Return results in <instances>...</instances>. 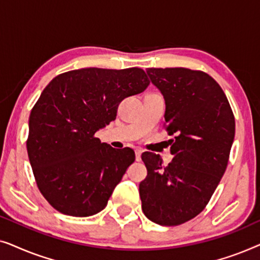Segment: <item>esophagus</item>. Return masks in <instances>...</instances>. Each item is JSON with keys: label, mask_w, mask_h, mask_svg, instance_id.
Wrapping results in <instances>:
<instances>
[{"label": "esophagus", "mask_w": 260, "mask_h": 260, "mask_svg": "<svg viewBox=\"0 0 260 260\" xmlns=\"http://www.w3.org/2000/svg\"><path fill=\"white\" fill-rule=\"evenodd\" d=\"M143 150H142L141 148H136V150H135V154H136V161H141V155Z\"/></svg>", "instance_id": "1"}]
</instances>
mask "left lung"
<instances>
[{"mask_svg": "<svg viewBox=\"0 0 260 260\" xmlns=\"http://www.w3.org/2000/svg\"><path fill=\"white\" fill-rule=\"evenodd\" d=\"M166 101L163 124L174 156L168 166L142 154V211L152 222L177 226L204 211L229 165L236 120L225 92L207 73L184 67L147 70Z\"/></svg>", "mask_w": 260, "mask_h": 260, "instance_id": "8db88e82", "label": "left lung"}]
</instances>
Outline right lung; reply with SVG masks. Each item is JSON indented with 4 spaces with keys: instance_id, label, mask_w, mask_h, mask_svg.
I'll use <instances>...</instances> for the list:
<instances>
[{
    "instance_id": "obj_1",
    "label": "right lung",
    "mask_w": 260,
    "mask_h": 260,
    "mask_svg": "<svg viewBox=\"0 0 260 260\" xmlns=\"http://www.w3.org/2000/svg\"><path fill=\"white\" fill-rule=\"evenodd\" d=\"M138 67L73 70L53 78L29 116L27 151L39 190L62 214L91 216L108 205L135 161L94 136L116 119L119 103L149 86Z\"/></svg>"
}]
</instances>
